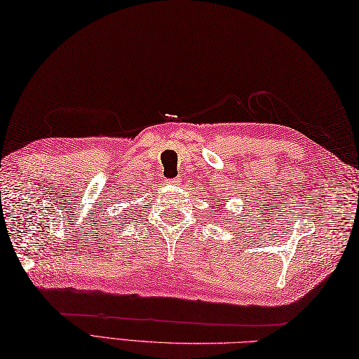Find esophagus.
Wrapping results in <instances>:
<instances>
[{"instance_id":"34e87169","label":"esophagus","mask_w":359,"mask_h":359,"mask_svg":"<svg viewBox=\"0 0 359 359\" xmlns=\"http://www.w3.org/2000/svg\"><path fill=\"white\" fill-rule=\"evenodd\" d=\"M168 182H170V184H171V185H177L180 180H179L177 177H175V179H171V180H168Z\"/></svg>"}]
</instances>
